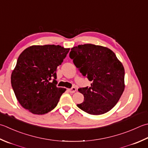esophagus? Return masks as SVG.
Wrapping results in <instances>:
<instances>
[{
	"label": "esophagus",
	"mask_w": 148,
	"mask_h": 148,
	"mask_svg": "<svg viewBox=\"0 0 148 148\" xmlns=\"http://www.w3.org/2000/svg\"><path fill=\"white\" fill-rule=\"evenodd\" d=\"M69 92H71V93H74V92H76V87H72L71 88H69L68 89Z\"/></svg>",
	"instance_id": "esophagus-1"
}]
</instances>
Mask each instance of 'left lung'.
<instances>
[{
	"label": "left lung",
	"mask_w": 148,
	"mask_h": 148,
	"mask_svg": "<svg viewBox=\"0 0 148 148\" xmlns=\"http://www.w3.org/2000/svg\"><path fill=\"white\" fill-rule=\"evenodd\" d=\"M69 56L83 76L92 82L90 87L78 89L84 101L77 107L92 115L110 110L125 87L124 69L116 55L106 47L88 43L72 47Z\"/></svg>",
	"instance_id": "8db88e82"
}]
</instances>
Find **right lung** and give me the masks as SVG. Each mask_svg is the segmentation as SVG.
<instances>
[{
    "instance_id": "obj_1",
    "label": "right lung",
    "mask_w": 148,
    "mask_h": 148,
    "mask_svg": "<svg viewBox=\"0 0 148 148\" xmlns=\"http://www.w3.org/2000/svg\"><path fill=\"white\" fill-rule=\"evenodd\" d=\"M70 48L59 45H32L20 54L11 82L19 103L33 114L42 115L58 105L66 88L57 87V67ZM52 77L53 82L49 81Z\"/></svg>"
}]
</instances>
